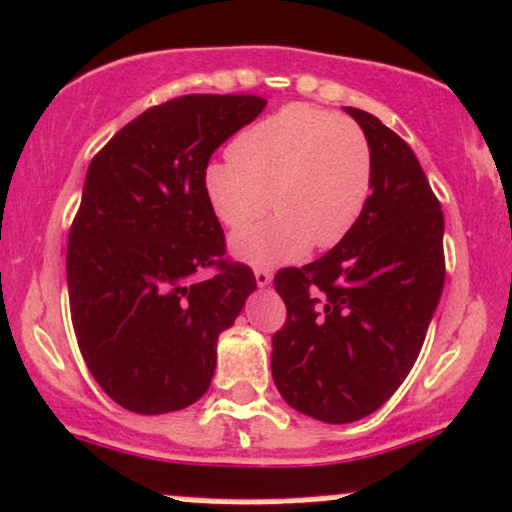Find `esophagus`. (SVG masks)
Masks as SVG:
<instances>
[{"label": "esophagus", "instance_id": "34e87169", "mask_svg": "<svg viewBox=\"0 0 512 512\" xmlns=\"http://www.w3.org/2000/svg\"><path fill=\"white\" fill-rule=\"evenodd\" d=\"M254 275H256V285H258V287H268V285L273 283V273H268V271H256Z\"/></svg>", "mask_w": 512, "mask_h": 512}]
</instances>
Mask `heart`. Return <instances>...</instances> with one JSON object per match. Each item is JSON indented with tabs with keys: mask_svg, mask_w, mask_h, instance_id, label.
<instances>
[{
	"mask_svg": "<svg viewBox=\"0 0 512 512\" xmlns=\"http://www.w3.org/2000/svg\"><path fill=\"white\" fill-rule=\"evenodd\" d=\"M232 157L205 164L203 195L229 229L265 214L273 221L241 229L229 241L239 261L275 268L302 261L312 244L331 249L363 215L372 188V152L353 120L292 103L258 120L232 142Z\"/></svg>",
	"mask_w": 512,
	"mask_h": 512,
	"instance_id": "b5f03b06",
	"label": "heart"
}]
</instances>
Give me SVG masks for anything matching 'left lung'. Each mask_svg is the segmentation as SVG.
I'll list each match as a JSON object with an SVG mask.
<instances>
[{"mask_svg":"<svg viewBox=\"0 0 512 512\" xmlns=\"http://www.w3.org/2000/svg\"><path fill=\"white\" fill-rule=\"evenodd\" d=\"M346 113L372 152L363 215L329 254L273 280L287 307L273 336L275 387L336 426L370 416L406 380L445 283V220L416 154L372 113Z\"/></svg>","mask_w":512,"mask_h":512,"instance_id":"1","label":"left lung"}]
</instances>
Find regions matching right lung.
Returning a JSON list of instances; mask_svg holds the SVG:
<instances>
[{
  "instance_id": "obj_1",
  "label": "right lung",
  "mask_w": 512,
  "mask_h": 512,
  "mask_svg": "<svg viewBox=\"0 0 512 512\" xmlns=\"http://www.w3.org/2000/svg\"><path fill=\"white\" fill-rule=\"evenodd\" d=\"M263 108L261 96H181L118 130L89 164L67 244L70 312L86 367L123 409L157 416L198 401L217 338L256 290L251 268L222 261L200 176ZM203 267L218 271L205 281Z\"/></svg>"
}]
</instances>
